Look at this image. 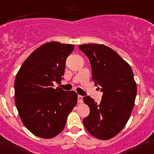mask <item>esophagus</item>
<instances>
[{"label":"esophagus","mask_w":154,"mask_h":154,"mask_svg":"<svg viewBox=\"0 0 154 154\" xmlns=\"http://www.w3.org/2000/svg\"><path fill=\"white\" fill-rule=\"evenodd\" d=\"M82 96H81V95H78V103H82L83 102V100H82Z\"/></svg>","instance_id":"1"}]
</instances>
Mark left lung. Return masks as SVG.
Here are the masks:
<instances>
[{
    "label": "left lung",
    "instance_id": "left-lung-1",
    "mask_svg": "<svg viewBox=\"0 0 154 154\" xmlns=\"http://www.w3.org/2000/svg\"><path fill=\"white\" fill-rule=\"evenodd\" d=\"M90 60L92 79L103 92L99 104L89 96L83 101L90 114L83 119L86 130L100 140H108L122 131L134 106L137 85L131 66L116 51L98 44L79 46Z\"/></svg>",
    "mask_w": 154,
    "mask_h": 154
}]
</instances>
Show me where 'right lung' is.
I'll return each mask as SVG.
<instances>
[{
	"label": "right lung",
	"instance_id": "right-lung-1",
	"mask_svg": "<svg viewBox=\"0 0 154 154\" xmlns=\"http://www.w3.org/2000/svg\"><path fill=\"white\" fill-rule=\"evenodd\" d=\"M74 45L48 42L29 55L16 76L15 103L25 126L42 138H52L63 130L77 103L73 91L54 88L62 80L66 60Z\"/></svg>",
	"mask_w": 154,
	"mask_h": 154
}]
</instances>
